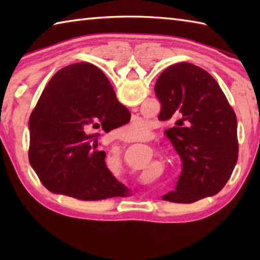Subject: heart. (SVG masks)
<instances>
[{"label": "heart", "mask_w": 260, "mask_h": 260, "mask_svg": "<svg viewBox=\"0 0 260 260\" xmlns=\"http://www.w3.org/2000/svg\"><path fill=\"white\" fill-rule=\"evenodd\" d=\"M149 127L146 121L143 120H136L134 122H131V124L124 126L121 128L122 133L128 139H136L139 136L142 135L144 132L148 131Z\"/></svg>", "instance_id": "b5f03b06"}]
</instances>
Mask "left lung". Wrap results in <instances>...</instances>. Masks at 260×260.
I'll return each mask as SVG.
<instances>
[{"label":"left lung","instance_id":"left-lung-1","mask_svg":"<svg viewBox=\"0 0 260 260\" xmlns=\"http://www.w3.org/2000/svg\"><path fill=\"white\" fill-rule=\"evenodd\" d=\"M155 93L158 119L174 124L165 133L182 160L177 187L162 200L193 203L218 193L239 157L236 116L221 88L205 70L182 61L162 71Z\"/></svg>","mask_w":260,"mask_h":260}]
</instances>
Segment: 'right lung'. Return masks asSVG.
<instances>
[{
	"instance_id": "right-lung-1",
	"label": "right lung",
	"mask_w": 260,
	"mask_h": 260,
	"mask_svg": "<svg viewBox=\"0 0 260 260\" xmlns=\"http://www.w3.org/2000/svg\"><path fill=\"white\" fill-rule=\"evenodd\" d=\"M108 78L89 63L59 70L48 82L29 118L28 159L48 190L81 201L121 196L126 187L113 177L100 150L99 134L127 124Z\"/></svg>"
}]
</instances>
